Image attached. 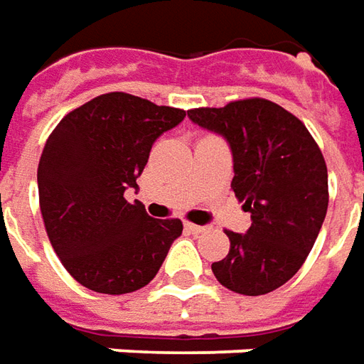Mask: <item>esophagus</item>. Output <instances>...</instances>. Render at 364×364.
Here are the masks:
<instances>
[{"mask_svg":"<svg viewBox=\"0 0 364 364\" xmlns=\"http://www.w3.org/2000/svg\"><path fill=\"white\" fill-rule=\"evenodd\" d=\"M186 230L188 232H192V234H206V232H210V228L208 225H198V224H190V222H186Z\"/></svg>","mask_w":364,"mask_h":364,"instance_id":"esophagus-1","label":"esophagus"}]
</instances>
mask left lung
Returning a JSON list of instances; mask_svg holds the SVG:
<instances>
[{"label":"left lung","instance_id":"obj_1","mask_svg":"<svg viewBox=\"0 0 364 364\" xmlns=\"http://www.w3.org/2000/svg\"><path fill=\"white\" fill-rule=\"evenodd\" d=\"M234 154L232 190L252 214L245 234L225 230L230 252L212 263L230 291L265 295L287 283L311 252L329 206L327 164L301 120L267 99L188 110Z\"/></svg>","mask_w":364,"mask_h":364}]
</instances>
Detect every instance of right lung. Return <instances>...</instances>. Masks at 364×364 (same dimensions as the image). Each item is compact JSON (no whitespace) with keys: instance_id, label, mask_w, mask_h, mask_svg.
Masks as SVG:
<instances>
[{"instance_id":"1","label":"right lung","mask_w":364,"mask_h":364,"mask_svg":"<svg viewBox=\"0 0 364 364\" xmlns=\"http://www.w3.org/2000/svg\"><path fill=\"white\" fill-rule=\"evenodd\" d=\"M186 110L107 92L65 114L37 168L45 230L63 267L87 289L122 295L149 285L182 234L154 220L124 190L136 186L154 140Z\"/></svg>"}]
</instances>
